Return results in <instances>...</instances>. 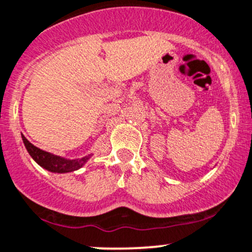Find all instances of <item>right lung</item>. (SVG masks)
I'll return each mask as SVG.
<instances>
[{"label": "right lung", "mask_w": 252, "mask_h": 252, "mask_svg": "<svg viewBox=\"0 0 252 252\" xmlns=\"http://www.w3.org/2000/svg\"><path fill=\"white\" fill-rule=\"evenodd\" d=\"M23 137L24 145H25L26 150L30 153L31 157L35 159L36 163H38L42 168L47 169V170L52 171V173H70V171H75L77 169L82 168V166L86 164V161L89 159L91 156L88 157H83L81 159H65V158L59 157V156L52 155V153L46 152V151L41 150V148L33 146L28 139H26L24 135H21Z\"/></svg>", "instance_id": "obj_1"}]
</instances>
